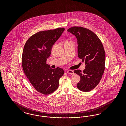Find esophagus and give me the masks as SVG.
<instances>
[{
	"label": "esophagus",
	"mask_w": 126,
	"mask_h": 126,
	"mask_svg": "<svg viewBox=\"0 0 126 126\" xmlns=\"http://www.w3.org/2000/svg\"><path fill=\"white\" fill-rule=\"evenodd\" d=\"M67 73L68 74H71V75H73V74H74V72H73V71H72V70H68V71H67Z\"/></svg>",
	"instance_id": "obj_1"
}]
</instances>
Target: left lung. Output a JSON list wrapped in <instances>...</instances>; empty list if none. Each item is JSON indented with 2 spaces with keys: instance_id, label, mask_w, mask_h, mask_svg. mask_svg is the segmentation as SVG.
I'll list each match as a JSON object with an SVG mask.
<instances>
[{
  "instance_id": "left-lung-1",
  "label": "left lung",
  "mask_w": 126,
  "mask_h": 126,
  "mask_svg": "<svg viewBox=\"0 0 126 126\" xmlns=\"http://www.w3.org/2000/svg\"><path fill=\"white\" fill-rule=\"evenodd\" d=\"M67 31L76 36L78 57L85 65L83 73L80 70L74 71L80 77L77 87L82 92H90L99 84L104 73L105 53L103 45L97 36L86 28L75 26Z\"/></svg>"
}]
</instances>
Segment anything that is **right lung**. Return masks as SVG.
<instances>
[{
  "label": "right lung",
  "instance_id": "right-lung-1",
  "mask_svg": "<svg viewBox=\"0 0 126 126\" xmlns=\"http://www.w3.org/2000/svg\"><path fill=\"white\" fill-rule=\"evenodd\" d=\"M64 31V28H60L39 32L29 38L23 47V71L34 89L43 95L57 89L60 79L64 73L61 68L53 69L46 63L53 44Z\"/></svg>",
  "mask_w": 126,
  "mask_h": 126
}]
</instances>
